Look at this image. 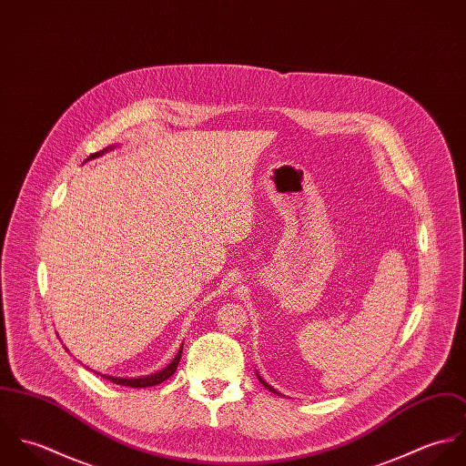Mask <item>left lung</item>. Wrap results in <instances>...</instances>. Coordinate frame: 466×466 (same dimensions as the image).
<instances>
[{
    "label": "left lung",
    "mask_w": 466,
    "mask_h": 466,
    "mask_svg": "<svg viewBox=\"0 0 466 466\" xmlns=\"http://www.w3.org/2000/svg\"><path fill=\"white\" fill-rule=\"evenodd\" d=\"M257 377H258V380H260V382H262V384H264V388H267V390H268V391H270V393H274V395H279V393H278V391H276V390H274V388H272V386H268V384H267L266 380H264V379H262V377H260V375H258V373H257Z\"/></svg>",
    "instance_id": "obj_1"
}]
</instances>
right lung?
Masks as SVG:
<instances>
[{
  "label": "right lung",
  "instance_id": "1",
  "mask_svg": "<svg viewBox=\"0 0 466 466\" xmlns=\"http://www.w3.org/2000/svg\"><path fill=\"white\" fill-rule=\"evenodd\" d=\"M116 147H118V145H109V147H106L104 150L91 154L86 161L95 159V157H100V156H104L106 152L115 150ZM181 353H183V346L179 348L177 355L172 359V362H170L167 368H163V370H159V371H156V373H152V375H145V377H137V379H124V377H111V375H102V377H106L107 380H111V382H115V384L127 386V388H150V386H157V384L165 382L167 379H170V377L176 373L177 364H179V360H181ZM98 375H100V373H98Z\"/></svg>",
  "mask_w": 466,
  "mask_h": 466
}]
</instances>
